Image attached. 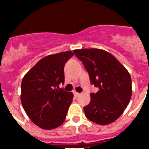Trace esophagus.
I'll list each match as a JSON object with an SVG mask.
<instances>
[{"mask_svg": "<svg viewBox=\"0 0 149 149\" xmlns=\"http://www.w3.org/2000/svg\"><path fill=\"white\" fill-rule=\"evenodd\" d=\"M73 94H74V97H79V94H80V93H77V92H76V91H74V92H73Z\"/></svg>", "mask_w": 149, "mask_h": 149, "instance_id": "34e87169", "label": "esophagus"}]
</instances>
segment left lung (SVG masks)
<instances>
[{
  "mask_svg": "<svg viewBox=\"0 0 149 149\" xmlns=\"http://www.w3.org/2000/svg\"><path fill=\"white\" fill-rule=\"evenodd\" d=\"M74 53L88 72L91 84L99 91L91 93V102L84 107L89 120L100 125L115 121L132 97V78L117 58L105 50L76 49Z\"/></svg>",
  "mask_w": 149,
  "mask_h": 149,
  "instance_id": "obj_1",
  "label": "left lung"
}]
</instances>
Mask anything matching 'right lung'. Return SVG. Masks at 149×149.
I'll return each instance as SVG.
<instances>
[{
    "instance_id": "1",
    "label": "right lung",
    "mask_w": 149,
    "mask_h": 149,
    "mask_svg": "<svg viewBox=\"0 0 149 149\" xmlns=\"http://www.w3.org/2000/svg\"><path fill=\"white\" fill-rule=\"evenodd\" d=\"M73 56L66 51L45 56L22 79V106L31 121L42 129H54L65 120L73 94L58 89L65 81V63Z\"/></svg>"
}]
</instances>
